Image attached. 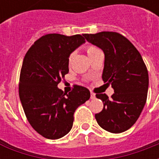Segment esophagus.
Here are the masks:
<instances>
[{"label": "esophagus", "instance_id": "obj_1", "mask_svg": "<svg viewBox=\"0 0 159 159\" xmlns=\"http://www.w3.org/2000/svg\"><path fill=\"white\" fill-rule=\"evenodd\" d=\"M91 99H95L96 98V94L93 92H91Z\"/></svg>", "mask_w": 159, "mask_h": 159}]
</instances>
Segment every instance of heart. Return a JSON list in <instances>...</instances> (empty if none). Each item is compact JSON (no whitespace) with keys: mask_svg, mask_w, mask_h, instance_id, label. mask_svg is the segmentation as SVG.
Wrapping results in <instances>:
<instances>
[{"mask_svg":"<svg viewBox=\"0 0 159 159\" xmlns=\"http://www.w3.org/2000/svg\"><path fill=\"white\" fill-rule=\"evenodd\" d=\"M99 50L100 49L98 47H97L96 46H93V45H88V46H85V51H86V52H87L89 57H91L93 53H95L97 51H99ZM72 57H73V54H70L69 57H68V62H71Z\"/></svg>","mask_w":159,"mask_h":159,"instance_id":"b5f03b06","label":"heart"}]
</instances>
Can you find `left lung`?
Here are the masks:
<instances>
[{
	"label": "left lung",
	"mask_w": 159,
	"mask_h": 159,
	"mask_svg": "<svg viewBox=\"0 0 159 159\" xmlns=\"http://www.w3.org/2000/svg\"><path fill=\"white\" fill-rule=\"evenodd\" d=\"M105 54L102 80L112 84L114 93L97 94L103 108L95 114L98 125L111 133L129 129L138 119L147 102L148 72L141 54L129 40L117 32L83 34Z\"/></svg>",
	"instance_id": "obj_1"
}]
</instances>
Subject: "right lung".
I'll return each mask as SVG.
<instances>
[{
	"instance_id": "1",
	"label": "right lung",
	"mask_w": 159,
	"mask_h": 159,
	"mask_svg": "<svg viewBox=\"0 0 159 159\" xmlns=\"http://www.w3.org/2000/svg\"><path fill=\"white\" fill-rule=\"evenodd\" d=\"M84 42L80 34H47L34 43L21 68L18 91L28 121L43 137L59 139L71 130L74 113L91 97L87 88L75 84L65 93L57 88L68 73V57Z\"/></svg>"
}]
</instances>
